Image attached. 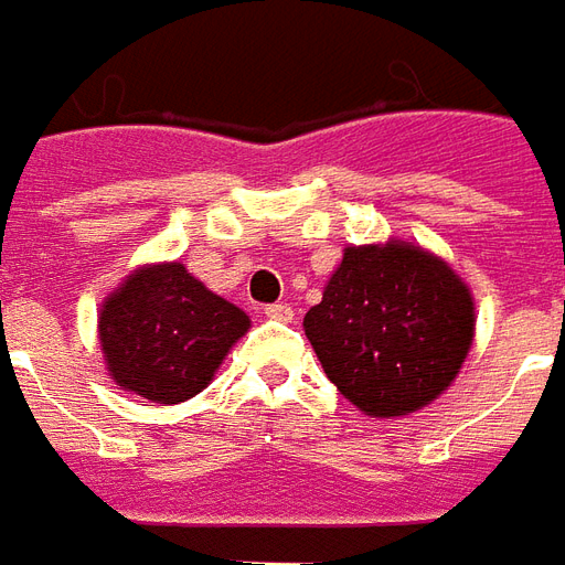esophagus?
<instances>
[{"mask_svg": "<svg viewBox=\"0 0 565 565\" xmlns=\"http://www.w3.org/2000/svg\"><path fill=\"white\" fill-rule=\"evenodd\" d=\"M264 316H267V319H276V322H291L295 310H291L289 303H267V307H264Z\"/></svg>", "mask_w": 565, "mask_h": 565, "instance_id": "34e87169", "label": "esophagus"}]
</instances>
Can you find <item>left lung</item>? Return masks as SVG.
I'll list each match as a JSON object with an SVG mask.
<instances>
[{"mask_svg": "<svg viewBox=\"0 0 565 565\" xmlns=\"http://www.w3.org/2000/svg\"><path fill=\"white\" fill-rule=\"evenodd\" d=\"M303 331L340 395L367 417H404L456 380L475 301L454 267L419 246H347Z\"/></svg>", "mask_w": 565, "mask_h": 565, "instance_id": "obj_1", "label": "left lung"}]
</instances>
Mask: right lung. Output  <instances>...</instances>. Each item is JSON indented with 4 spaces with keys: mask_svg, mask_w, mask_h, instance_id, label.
I'll use <instances>...</instances> for the list:
<instances>
[{
    "mask_svg": "<svg viewBox=\"0 0 565 565\" xmlns=\"http://www.w3.org/2000/svg\"><path fill=\"white\" fill-rule=\"evenodd\" d=\"M246 331L249 316L179 262L134 270L99 310L109 377L158 404H179L206 390Z\"/></svg>",
    "mask_w": 565,
    "mask_h": 565,
    "instance_id": "add662e5",
    "label": "right lung"
}]
</instances>
